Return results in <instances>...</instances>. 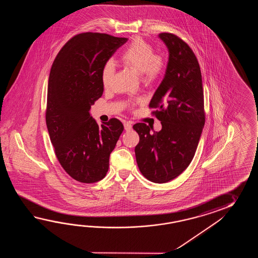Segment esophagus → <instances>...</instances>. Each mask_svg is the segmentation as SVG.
<instances>
[{
    "label": "esophagus",
    "mask_w": 258,
    "mask_h": 258,
    "mask_svg": "<svg viewBox=\"0 0 258 258\" xmlns=\"http://www.w3.org/2000/svg\"><path fill=\"white\" fill-rule=\"evenodd\" d=\"M124 129H125V131H130L132 129L131 122H129V121L125 122V123H124Z\"/></svg>",
    "instance_id": "1"
}]
</instances>
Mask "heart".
<instances>
[{"mask_svg": "<svg viewBox=\"0 0 258 258\" xmlns=\"http://www.w3.org/2000/svg\"><path fill=\"white\" fill-rule=\"evenodd\" d=\"M121 61L124 66L140 75V79L145 84L155 82L163 74L164 60L155 55L153 47L144 39L137 38L121 53ZM115 67L112 60H108L101 69V82L105 88L111 85L114 77Z\"/></svg>", "mask_w": 258, "mask_h": 258, "instance_id": "obj_1", "label": "heart"}]
</instances>
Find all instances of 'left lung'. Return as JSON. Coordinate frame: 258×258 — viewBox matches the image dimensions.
Wrapping results in <instances>:
<instances>
[{
    "instance_id": "left-lung-1",
    "label": "left lung",
    "mask_w": 258,
    "mask_h": 258,
    "mask_svg": "<svg viewBox=\"0 0 258 258\" xmlns=\"http://www.w3.org/2000/svg\"><path fill=\"white\" fill-rule=\"evenodd\" d=\"M159 39L169 50L164 78L149 107L162 128L150 133L146 123L133 128L139 135L135 148L143 175L156 183L175 179L191 163L205 125L202 76L198 59L182 39L171 33Z\"/></svg>"
}]
</instances>
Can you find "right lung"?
I'll list each match as a JSON object with an SVG mask.
<instances>
[{
  "label": "right lung",
  "mask_w": 258,
  "mask_h": 258,
  "mask_svg": "<svg viewBox=\"0 0 258 258\" xmlns=\"http://www.w3.org/2000/svg\"><path fill=\"white\" fill-rule=\"evenodd\" d=\"M126 41L108 34H79L61 48L50 69L46 110L49 138L63 170L80 182L104 178L123 131L116 118L99 125L89 110L103 94L102 66Z\"/></svg>",
  "instance_id": "1"
}]
</instances>
